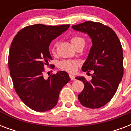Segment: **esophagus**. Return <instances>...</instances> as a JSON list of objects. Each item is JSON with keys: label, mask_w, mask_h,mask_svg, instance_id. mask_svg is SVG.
Instances as JSON below:
<instances>
[{"label": "esophagus", "mask_w": 131, "mask_h": 131, "mask_svg": "<svg viewBox=\"0 0 131 131\" xmlns=\"http://www.w3.org/2000/svg\"><path fill=\"white\" fill-rule=\"evenodd\" d=\"M70 78H71V80H75V77L73 75H71V74H70L69 75Z\"/></svg>", "instance_id": "obj_1"}]
</instances>
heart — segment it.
I'll use <instances>...</instances> for the list:
<instances>
[{
  "mask_svg": "<svg viewBox=\"0 0 131 131\" xmlns=\"http://www.w3.org/2000/svg\"><path fill=\"white\" fill-rule=\"evenodd\" d=\"M71 42L74 47L78 45H84L85 43V41L82 37L75 35L73 36L71 38ZM56 44H53L51 47V51H55ZM80 65V62L78 60H62L59 62V68L60 69L65 71L69 72V73H74L78 69V66Z\"/></svg>",
  "mask_w": 131,
  "mask_h": 131,
  "instance_id": "b5f03b06",
  "label": "heart"
}]
</instances>
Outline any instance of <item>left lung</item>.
<instances>
[{
    "label": "left lung",
    "instance_id": "1",
    "mask_svg": "<svg viewBox=\"0 0 131 131\" xmlns=\"http://www.w3.org/2000/svg\"><path fill=\"white\" fill-rule=\"evenodd\" d=\"M72 28L87 33L92 42L82 69L88 73L93 70L94 73L90 81L83 76L76 77L84 84L78 99L86 107L98 109L112 99L122 80L124 73L122 45L116 32L100 22L88 21Z\"/></svg>",
    "mask_w": 131,
    "mask_h": 131
}]
</instances>
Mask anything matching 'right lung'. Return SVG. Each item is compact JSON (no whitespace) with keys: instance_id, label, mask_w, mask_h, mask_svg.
<instances>
[{"instance_id":"1","label":"right lung","mask_w":131,"mask_h":131,"mask_svg":"<svg viewBox=\"0 0 131 131\" xmlns=\"http://www.w3.org/2000/svg\"><path fill=\"white\" fill-rule=\"evenodd\" d=\"M69 24L26 26L13 38L9 53V69L13 86L25 105L36 112H46L56 105L60 92L70 81L65 71L43 78L44 67L52 60L51 41L69 28Z\"/></svg>"}]
</instances>
